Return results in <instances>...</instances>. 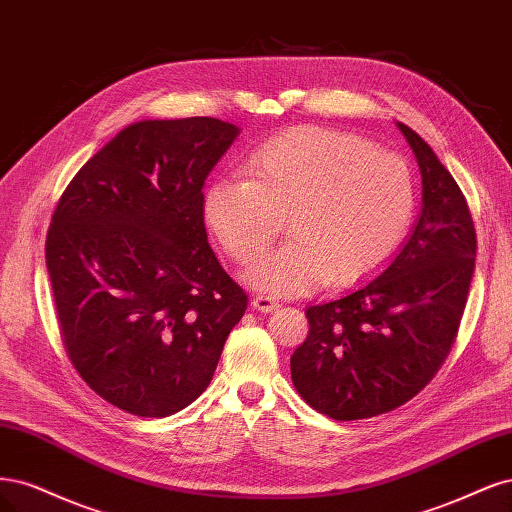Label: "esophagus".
<instances>
[{"label":"esophagus","mask_w":512,"mask_h":512,"mask_svg":"<svg viewBox=\"0 0 512 512\" xmlns=\"http://www.w3.org/2000/svg\"><path fill=\"white\" fill-rule=\"evenodd\" d=\"M251 306H253L255 310H261V312H272L274 308H278V302H276L274 298H270V295L257 293V295H253Z\"/></svg>","instance_id":"1"}]
</instances>
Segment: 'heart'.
Returning <instances> with one entry per match:
<instances>
[{"label": "heart", "instance_id": "heart-1", "mask_svg": "<svg viewBox=\"0 0 512 512\" xmlns=\"http://www.w3.org/2000/svg\"><path fill=\"white\" fill-rule=\"evenodd\" d=\"M249 174L214 180L204 217L238 263L266 253L287 219L293 238L249 270L251 283L274 295L372 276L398 251L417 206L415 178L398 153L336 129L285 131L251 157Z\"/></svg>", "mask_w": 512, "mask_h": 512}]
</instances>
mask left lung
Here are the masks:
<instances>
[{
  "label": "left lung",
  "mask_w": 512,
  "mask_h": 512,
  "mask_svg": "<svg viewBox=\"0 0 512 512\" xmlns=\"http://www.w3.org/2000/svg\"><path fill=\"white\" fill-rule=\"evenodd\" d=\"M423 176V210L381 276L306 308L308 336L291 355L300 398L336 421L400 408L449 357L464 317L476 229L455 178L417 131L398 123Z\"/></svg>",
  "instance_id": "left-lung-1"
}]
</instances>
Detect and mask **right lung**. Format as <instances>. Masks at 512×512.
Masks as SVG:
<instances>
[{
  "mask_svg": "<svg viewBox=\"0 0 512 512\" xmlns=\"http://www.w3.org/2000/svg\"><path fill=\"white\" fill-rule=\"evenodd\" d=\"M236 136L210 117L129 125L76 172L48 225L65 353L129 415L200 398L249 304L204 227L206 176Z\"/></svg>",
  "mask_w": 512,
  "mask_h": 512,
  "instance_id": "1",
  "label": "right lung"
}]
</instances>
